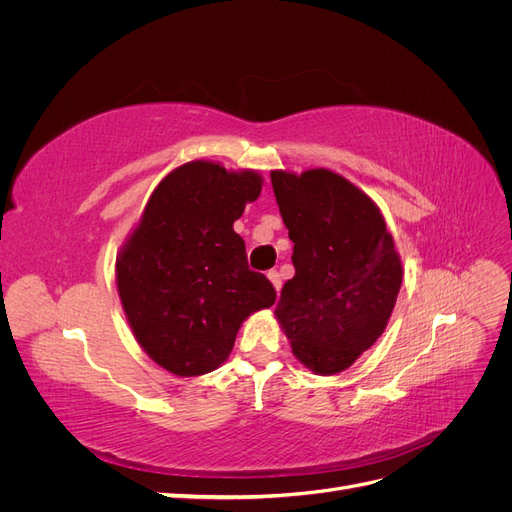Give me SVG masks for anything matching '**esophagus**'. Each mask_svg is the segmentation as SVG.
<instances>
[{"instance_id":"esophagus-1","label":"esophagus","mask_w":512,"mask_h":512,"mask_svg":"<svg viewBox=\"0 0 512 512\" xmlns=\"http://www.w3.org/2000/svg\"><path fill=\"white\" fill-rule=\"evenodd\" d=\"M267 277L271 280V284L275 286L277 294H280V290H282V275L273 269V271H269V273H267Z\"/></svg>"}]
</instances>
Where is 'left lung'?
Here are the masks:
<instances>
[{
  "label": "left lung",
  "mask_w": 512,
  "mask_h": 512,
  "mask_svg": "<svg viewBox=\"0 0 512 512\" xmlns=\"http://www.w3.org/2000/svg\"><path fill=\"white\" fill-rule=\"evenodd\" d=\"M294 277L275 316L292 352L316 374H337L382 335L401 286V260L378 207L350 181L314 168L271 173Z\"/></svg>",
  "instance_id": "1"
}]
</instances>
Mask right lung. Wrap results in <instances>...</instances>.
<instances>
[{"instance_id":"right-lung-1","label":"right lung","mask_w":512,"mask_h":512,"mask_svg":"<svg viewBox=\"0 0 512 512\" xmlns=\"http://www.w3.org/2000/svg\"><path fill=\"white\" fill-rule=\"evenodd\" d=\"M262 179L190 162L153 190L143 220L117 258V288L138 344L177 376L228 359L241 322L275 303L265 275L247 267L232 230Z\"/></svg>"}]
</instances>
